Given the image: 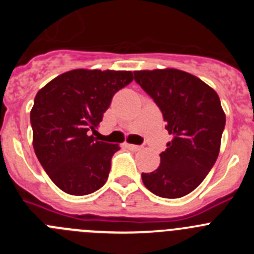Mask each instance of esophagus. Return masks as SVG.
<instances>
[{
  "label": "esophagus",
  "mask_w": 254,
  "mask_h": 254,
  "mask_svg": "<svg viewBox=\"0 0 254 254\" xmlns=\"http://www.w3.org/2000/svg\"><path fill=\"white\" fill-rule=\"evenodd\" d=\"M126 146L128 147L129 150H132V151H138V150H141V146H137V145H132V143H127Z\"/></svg>",
  "instance_id": "obj_1"
}]
</instances>
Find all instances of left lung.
<instances>
[{
    "label": "left lung",
    "instance_id": "obj_1",
    "mask_svg": "<svg viewBox=\"0 0 254 254\" xmlns=\"http://www.w3.org/2000/svg\"><path fill=\"white\" fill-rule=\"evenodd\" d=\"M134 81L160 108L172 134L160 165L142 173L145 187L164 198H179L196 190L219 156L225 127L219 95L196 76L176 68L134 71Z\"/></svg>",
    "mask_w": 254,
    "mask_h": 254
}]
</instances>
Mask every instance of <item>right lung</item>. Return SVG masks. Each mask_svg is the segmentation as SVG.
Listing matches in <instances>:
<instances>
[{
	"label": "right lung",
	"instance_id": "obj_1",
	"mask_svg": "<svg viewBox=\"0 0 254 254\" xmlns=\"http://www.w3.org/2000/svg\"><path fill=\"white\" fill-rule=\"evenodd\" d=\"M132 80L131 71L78 68L57 76L37 93L30 112L33 146L60 190L85 196L104 186L120 146L98 141L95 128L114 94Z\"/></svg>",
	"mask_w": 254,
	"mask_h": 254
}]
</instances>
